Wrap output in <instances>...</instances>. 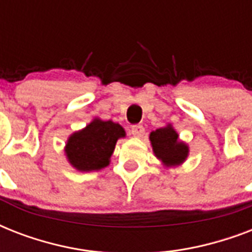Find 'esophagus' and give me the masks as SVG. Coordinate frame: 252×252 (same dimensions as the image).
Returning <instances> with one entry per match:
<instances>
[{
    "instance_id": "1",
    "label": "esophagus",
    "mask_w": 252,
    "mask_h": 252,
    "mask_svg": "<svg viewBox=\"0 0 252 252\" xmlns=\"http://www.w3.org/2000/svg\"><path fill=\"white\" fill-rule=\"evenodd\" d=\"M145 133V128L142 126H132L130 128V134L134 137H142Z\"/></svg>"
}]
</instances>
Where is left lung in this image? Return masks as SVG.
I'll return each instance as SVG.
<instances>
[{"instance_id":"8db88e82","label":"left lung","mask_w":252,"mask_h":252,"mask_svg":"<svg viewBox=\"0 0 252 252\" xmlns=\"http://www.w3.org/2000/svg\"><path fill=\"white\" fill-rule=\"evenodd\" d=\"M149 140L154 156L165 167L180 166L189 154L188 145L180 140L179 134L170 123L167 126L150 132Z\"/></svg>"}]
</instances>
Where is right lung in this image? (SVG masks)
I'll return each mask as SVG.
<instances>
[{"mask_svg":"<svg viewBox=\"0 0 252 252\" xmlns=\"http://www.w3.org/2000/svg\"><path fill=\"white\" fill-rule=\"evenodd\" d=\"M123 137H126V130L120 124L94 118L85 128L69 136L65 156L77 171H98L110 165L115 145Z\"/></svg>","mask_w":252,"mask_h":252,"instance_id":"1","label":"right lung"}]
</instances>
